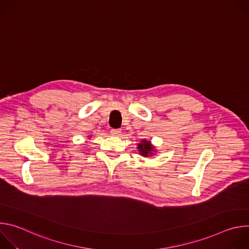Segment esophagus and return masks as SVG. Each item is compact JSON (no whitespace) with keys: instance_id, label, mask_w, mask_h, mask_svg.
<instances>
[{"instance_id":"1","label":"esophagus","mask_w":249,"mask_h":249,"mask_svg":"<svg viewBox=\"0 0 249 249\" xmlns=\"http://www.w3.org/2000/svg\"><path fill=\"white\" fill-rule=\"evenodd\" d=\"M111 135L115 136V137H119L121 135V130H119V129H112L111 130Z\"/></svg>"}]
</instances>
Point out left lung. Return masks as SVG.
<instances>
[{"instance_id":"obj_1","label":"left lung","mask_w":249,"mask_h":249,"mask_svg":"<svg viewBox=\"0 0 249 249\" xmlns=\"http://www.w3.org/2000/svg\"><path fill=\"white\" fill-rule=\"evenodd\" d=\"M140 155L142 157H152L154 156V154L157 152V150H155V146L152 145L151 141H147L146 139L142 140L140 143H138V147H137Z\"/></svg>"}]
</instances>
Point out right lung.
<instances>
[{"mask_svg": "<svg viewBox=\"0 0 249 249\" xmlns=\"http://www.w3.org/2000/svg\"><path fill=\"white\" fill-rule=\"evenodd\" d=\"M89 138H91V136H89Z\"/></svg>", "mask_w": 249, "mask_h": 249, "instance_id": "1", "label": "right lung"}]
</instances>
